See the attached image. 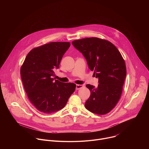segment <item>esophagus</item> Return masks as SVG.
I'll use <instances>...</instances> for the list:
<instances>
[{"label": "esophagus", "mask_w": 149, "mask_h": 149, "mask_svg": "<svg viewBox=\"0 0 149 149\" xmlns=\"http://www.w3.org/2000/svg\"><path fill=\"white\" fill-rule=\"evenodd\" d=\"M83 87H84V86H82V85L77 84V85H76V89H77V90H79V89L82 88Z\"/></svg>", "instance_id": "1"}]
</instances>
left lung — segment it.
<instances>
[{
  "label": "left lung",
  "mask_w": 149,
  "mask_h": 149,
  "mask_svg": "<svg viewBox=\"0 0 149 149\" xmlns=\"http://www.w3.org/2000/svg\"><path fill=\"white\" fill-rule=\"evenodd\" d=\"M74 47L86 58L88 68L98 78L97 87L90 84L91 91L85 107L90 111L103 115L109 113L119 101L126 77V67L118 49L110 42L98 38L74 40Z\"/></svg>",
  "instance_id": "left-lung-1"
}]
</instances>
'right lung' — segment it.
<instances>
[{
    "label": "right lung",
    "instance_id": "right-lung-1",
    "mask_svg": "<svg viewBox=\"0 0 149 149\" xmlns=\"http://www.w3.org/2000/svg\"><path fill=\"white\" fill-rule=\"evenodd\" d=\"M70 47V42H54L35 48L28 53L20 68L28 97L40 112L49 114L61 110L75 90V84L54 81L52 78Z\"/></svg>",
    "mask_w": 149,
    "mask_h": 149
}]
</instances>
